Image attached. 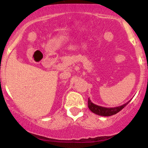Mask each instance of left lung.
Masks as SVG:
<instances>
[{"label": "left lung", "mask_w": 148, "mask_h": 148, "mask_svg": "<svg viewBox=\"0 0 148 148\" xmlns=\"http://www.w3.org/2000/svg\"><path fill=\"white\" fill-rule=\"evenodd\" d=\"M130 102V101L125 103V104H122V105L119 106V107H104L94 104L89 98V99H88V107H89V109L92 112L97 114V115L103 116V117H109V116H112L113 115V114H117V113H118L119 112H120V110H122Z\"/></svg>", "instance_id": "1"}]
</instances>
